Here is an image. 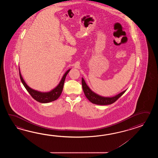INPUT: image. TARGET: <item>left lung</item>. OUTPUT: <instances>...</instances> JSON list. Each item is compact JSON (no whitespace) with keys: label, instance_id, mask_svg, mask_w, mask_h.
I'll list each match as a JSON object with an SVG mask.
<instances>
[{"label":"left lung","instance_id":"1","mask_svg":"<svg viewBox=\"0 0 158 158\" xmlns=\"http://www.w3.org/2000/svg\"><path fill=\"white\" fill-rule=\"evenodd\" d=\"M82 86L84 90V94L88 100L94 104L98 105H108L112 104L114 102L118 100L123 94L124 93L126 90L120 93L117 95L113 97H104L99 95L98 94L95 93L87 86L86 84L84 78H82Z\"/></svg>","mask_w":158,"mask_h":158}]
</instances>
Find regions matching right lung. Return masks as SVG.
Returning a JSON list of instances; mask_svg holds the SVG:
<instances>
[{
    "instance_id": "right-lung-1",
    "label": "right lung",
    "mask_w": 158,
    "mask_h": 158,
    "mask_svg": "<svg viewBox=\"0 0 158 158\" xmlns=\"http://www.w3.org/2000/svg\"><path fill=\"white\" fill-rule=\"evenodd\" d=\"M70 70L71 69H68L65 73V74L61 80L60 83L57 86L49 92H40L39 91L35 90L33 89L30 88L29 86H27V85L25 83V81L24 80L23 78L22 77L20 70H19V74H20L21 81L23 84L24 87H25L27 90L28 91V93L30 94V95L33 97V98L37 102H39L42 103H49L51 102L56 100L58 99V98L60 97L63 89L65 79Z\"/></svg>"
}]
</instances>
